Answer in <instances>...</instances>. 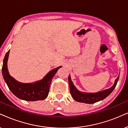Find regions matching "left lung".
<instances>
[{"mask_svg":"<svg viewBox=\"0 0 128 128\" xmlns=\"http://www.w3.org/2000/svg\"><path fill=\"white\" fill-rule=\"evenodd\" d=\"M119 78V75L118 78L114 81V84L111 87L108 89L104 90L103 91L96 92V93H86V92H82L79 91L74 85L72 81L70 74L68 76V83L70 87V91L72 94V98L76 101L78 102L88 103V104H92L100 100H102L108 97L114 88H115L116 84Z\"/></svg>","mask_w":128,"mask_h":128,"instance_id":"8db88e82","label":"left lung"}]
</instances>
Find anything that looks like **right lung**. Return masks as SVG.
<instances>
[{
	"label": "right lung",
	"mask_w": 128,
	"mask_h": 128,
	"mask_svg": "<svg viewBox=\"0 0 128 128\" xmlns=\"http://www.w3.org/2000/svg\"><path fill=\"white\" fill-rule=\"evenodd\" d=\"M9 50L4 56L2 66V75L9 90L18 98L26 101H38L45 99L48 96L52 79L61 66L48 72L42 80L34 83H24L17 81L9 74L8 60Z\"/></svg>",
	"instance_id": "right-lung-1"
}]
</instances>
